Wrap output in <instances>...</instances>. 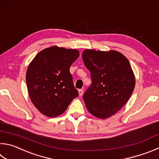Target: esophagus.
<instances>
[{
	"label": "esophagus",
	"mask_w": 159,
	"mask_h": 159,
	"mask_svg": "<svg viewBox=\"0 0 159 159\" xmlns=\"http://www.w3.org/2000/svg\"><path fill=\"white\" fill-rule=\"evenodd\" d=\"M79 96L81 97L82 95H83V90L82 89H79Z\"/></svg>",
	"instance_id": "1"
}]
</instances>
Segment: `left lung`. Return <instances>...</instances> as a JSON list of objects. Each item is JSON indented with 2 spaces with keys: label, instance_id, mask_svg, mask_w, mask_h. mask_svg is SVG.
<instances>
[{
  "label": "left lung",
  "instance_id": "8db88e82",
  "mask_svg": "<svg viewBox=\"0 0 159 159\" xmlns=\"http://www.w3.org/2000/svg\"><path fill=\"white\" fill-rule=\"evenodd\" d=\"M82 58L92 84L83 99L94 116L106 119L122 108L135 87V76L126 57L117 51L86 49Z\"/></svg>",
  "mask_w": 159,
  "mask_h": 159
}]
</instances>
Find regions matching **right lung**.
Listing matches in <instances>:
<instances>
[{"mask_svg": "<svg viewBox=\"0 0 159 159\" xmlns=\"http://www.w3.org/2000/svg\"><path fill=\"white\" fill-rule=\"evenodd\" d=\"M79 51L51 47L40 51L28 66L26 84L32 102L48 117L62 114L79 96L70 68Z\"/></svg>", "mask_w": 159, "mask_h": 159, "instance_id": "1", "label": "right lung"}]
</instances>
